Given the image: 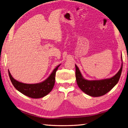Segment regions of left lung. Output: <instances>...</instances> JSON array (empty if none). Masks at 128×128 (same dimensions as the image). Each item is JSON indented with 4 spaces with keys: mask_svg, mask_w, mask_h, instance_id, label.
<instances>
[{
    "mask_svg": "<svg viewBox=\"0 0 128 128\" xmlns=\"http://www.w3.org/2000/svg\"><path fill=\"white\" fill-rule=\"evenodd\" d=\"M76 66V83L80 89L86 94L92 97L103 96L108 92L119 81L122 68V62L119 72L110 78L101 80H87L83 77L78 67Z\"/></svg>",
    "mask_w": 128,
    "mask_h": 128,
    "instance_id": "obj_1",
    "label": "left lung"
}]
</instances>
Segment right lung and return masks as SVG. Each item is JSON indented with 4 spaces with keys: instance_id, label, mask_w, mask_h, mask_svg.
<instances>
[{
    "instance_id": "obj_1",
    "label": "right lung",
    "mask_w": 128,
    "mask_h": 128,
    "mask_svg": "<svg viewBox=\"0 0 128 128\" xmlns=\"http://www.w3.org/2000/svg\"><path fill=\"white\" fill-rule=\"evenodd\" d=\"M60 65L57 66L48 77L43 82L36 84H26L16 80L8 70L9 78L13 86L18 91L26 96L33 98H40L45 96L52 91L55 84V74Z\"/></svg>"
}]
</instances>
